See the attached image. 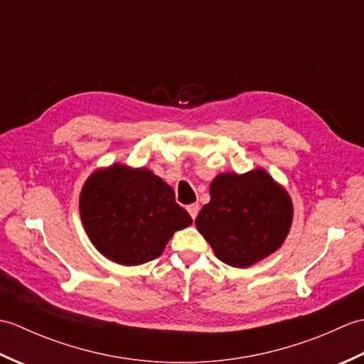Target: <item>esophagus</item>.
I'll use <instances>...</instances> for the list:
<instances>
[{
  "label": "esophagus",
  "mask_w": 364,
  "mask_h": 364,
  "mask_svg": "<svg viewBox=\"0 0 364 364\" xmlns=\"http://www.w3.org/2000/svg\"><path fill=\"white\" fill-rule=\"evenodd\" d=\"M188 211H189V214H191V218H192V219H196V218H197V214H198V211H200V205H198V203H192V205H189V206H188Z\"/></svg>",
  "instance_id": "obj_1"
}]
</instances>
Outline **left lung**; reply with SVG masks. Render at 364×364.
I'll return each mask as SVG.
<instances>
[{"instance_id": "left-lung-1", "label": "left lung", "mask_w": 364, "mask_h": 364, "mask_svg": "<svg viewBox=\"0 0 364 364\" xmlns=\"http://www.w3.org/2000/svg\"><path fill=\"white\" fill-rule=\"evenodd\" d=\"M210 196L211 202L198 213L196 225L222 262L252 266L283 244L292 205L264 170L215 176Z\"/></svg>"}]
</instances>
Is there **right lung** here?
I'll use <instances>...</instances> for the list:
<instances>
[{"mask_svg": "<svg viewBox=\"0 0 364 364\" xmlns=\"http://www.w3.org/2000/svg\"><path fill=\"white\" fill-rule=\"evenodd\" d=\"M80 213L92 244L123 266L161 257L176 230L192 223L173 189L145 168L115 164L84 184Z\"/></svg>", "mask_w": 364, "mask_h": 364, "instance_id": "obj_1", "label": "right lung"}]
</instances>
